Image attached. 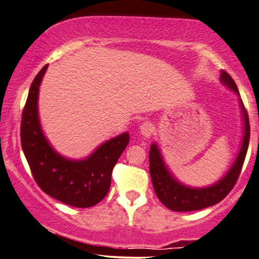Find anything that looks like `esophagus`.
<instances>
[{
    "label": "esophagus",
    "instance_id": "obj_1",
    "mask_svg": "<svg viewBox=\"0 0 259 259\" xmlns=\"http://www.w3.org/2000/svg\"><path fill=\"white\" fill-rule=\"evenodd\" d=\"M139 130H140V134H142V136H144L145 138H150L153 133V125L149 121H145L140 125Z\"/></svg>",
    "mask_w": 259,
    "mask_h": 259
}]
</instances>
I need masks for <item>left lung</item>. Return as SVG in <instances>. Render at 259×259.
Listing matches in <instances>:
<instances>
[{
	"instance_id": "obj_1",
	"label": "left lung",
	"mask_w": 259,
	"mask_h": 259,
	"mask_svg": "<svg viewBox=\"0 0 259 259\" xmlns=\"http://www.w3.org/2000/svg\"><path fill=\"white\" fill-rule=\"evenodd\" d=\"M220 78L224 84H226L237 95H239L237 84L234 83L232 77L228 75L225 70H221ZM240 106L241 110H243L245 122L244 139L243 144H241L240 152L238 154L236 162H234L230 171L214 186L195 189V188L186 187L180 182H177L171 176L169 171H167L165 164H164L162 159V156H160L158 147L154 145V144L151 145L149 153L151 180H152L157 197L166 208L175 211H191L203 209V208L214 206V204L220 202L233 189L238 179H239L241 167H243L245 157H246L248 142H250V122H248L247 112L241 100Z\"/></svg>"
}]
</instances>
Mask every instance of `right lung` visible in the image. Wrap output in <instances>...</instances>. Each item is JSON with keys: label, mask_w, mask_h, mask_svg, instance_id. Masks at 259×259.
<instances>
[{"label": "right lung", "mask_w": 259, "mask_h": 259, "mask_svg": "<svg viewBox=\"0 0 259 259\" xmlns=\"http://www.w3.org/2000/svg\"><path fill=\"white\" fill-rule=\"evenodd\" d=\"M46 69L48 65L32 82L22 110L20 137L23 153L44 193L72 207L95 206L109 191L113 167L128 145L130 134L108 140L83 160L64 158L57 153L44 136L38 116L39 87Z\"/></svg>", "instance_id": "add662e5"}]
</instances>
